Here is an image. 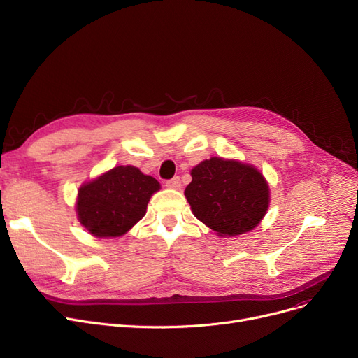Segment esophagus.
Masks as SVG:
<instances>
[{"label": "esophagus", "mask_w": 358, "mask_h": 358, "mask_svg": "<svg viewBox=\"0 0 358 358\" xmlns=\"http://www.w3.org/2000/svg\"><path fill=\"white\" fill-rule=\"evenodd\" d=\"M165 185L168 189H180V185H181V180H180V177H174V178H171V180H168L166 182H165Z\"/></svg>", "instance_id": "34e87169"}]
</instances>
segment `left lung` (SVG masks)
Instances as JSON below:
<instances>
[{
    "label": "left lung",
    "instance_id": "1",
    "mask_svg": "<svg viewBox=\"0 0 358 358\" xmlns=\"http://www.w3.org/2000/svg\"><path fill=\"white\" fill-rule=\"evenodd\" d=\"M199 221L221 237L256 228L269 208V185L253 165L213 157L192 169L184 192Z\"/></svg>",
    "mask_w": 358,
    "mask_h": 358
}]
</instances>
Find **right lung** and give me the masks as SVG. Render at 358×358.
<instances>
[{"instance_id": "1", "label": "right lung", "mask_w": 358, "mask_h": 358, "mask_svg": "<svg viewBox=\"0 0 358 358\" xmlns=\"http://www.w3.org/2000/svg\"><path fill=\"white\" fill-rule=\"evenodd\" d=\"M161 184L133 165H120L83 184L76 212L80 224L98 238L120 237L146 213L149 199Z\"/></svg>"}]
</instances>
